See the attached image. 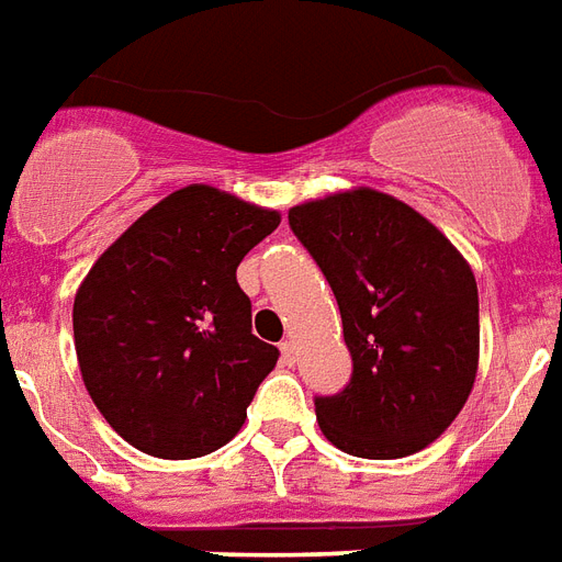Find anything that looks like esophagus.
Here are the masks:
<instances>
[{"label": "esophagus", "instance_id": "34e87169", "mask_svg": "<svg viewBox=\"0 0 562 562\" xmlns=\"http://www.w3.org/2000/svg\"><path fill=\"white\" fill-rule=\"evenodd\" d=\"M278 349H281V361H284L286 367L296 364V344H293V340H284Z\"/></svg>", "mask_w": 562, "mask_h": 562}]
</instances>
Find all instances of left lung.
Segmentation results:
<instances>
[{
    "mask_svg": "<svg viewBox=\"0 0 562 562\" xmlns=\"http://www.w3.org/2000/svg\"><path fill=\"white\" fill-rule=\"evenodd\" d=\"M335 290L352 379L316 400L349 457L403 459L457 420L480 364V302L462 251L406 201L356 186L290 206Z\"/></svg>",
    "mask_w": 562,
    "mask_h": 562,
    "instance_id": "left-lung-1",
    "label": "left lung"
}]
</instances>
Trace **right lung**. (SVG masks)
I'll use <instances>...</instances> for the list:
<instances>
[{
	"mask_svg": "<svg viewBox=\"0 0 562 562\" xmlns=\"http://www.w3.org/2000/svg\"><path fill=\"white\" fill-rule=\"evenodd\" d=\"M281 213L216 186L177 189L88 269L74 344L88 396L126 445L198 459L246 424L278 349L251 335L236 266Z\"/></svg>",
	"mask_w": 562,
	"mask_h": 562,
	"instance_id": "1",
	"label": "right lung"
}]
</instances>
